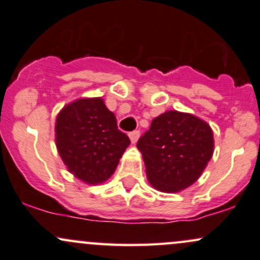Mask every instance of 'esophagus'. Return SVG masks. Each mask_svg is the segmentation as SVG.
Instances as JSON below:
<instances>
[{
	"label": "esophagus",
	"instance_id": "34e87169",
	"mask_svg": "<svg viewBox=\"0 0 260 260\" xmlns=\"http://www.w3.org/2000/svg\"><path fill=\"white\" fill-rule=\"evenodd\" d=\"M139 136H140V133H139L138 130H136V131H131V133H129L130 141L133 142V144H136V142H138Z\"/></svg>",
	"mask_w": 260,
	"mask_h": 260
}]
</instances>
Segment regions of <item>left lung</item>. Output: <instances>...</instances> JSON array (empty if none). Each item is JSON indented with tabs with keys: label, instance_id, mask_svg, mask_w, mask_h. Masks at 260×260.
I'll use <instances>...</instances> for the list:
<instances>
[{
	"label": "left lung",
	"instance_id": "obj_1",
	"mask_svg": "<svg viewBox=\"0 0 260 260\" xmlns=\"http://www.w3.org/2000/svg\"><path fill=\"white\" fill-rule=\"evenodd\" d=\"M138 148L148 183L163 193H178L203 174L214 153V134L203 119L168 110L153 119Z\"/></svg>",
	"mask_w": 260,
	"mask_h": 260
}]
</instances>
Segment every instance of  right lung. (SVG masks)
<instances>
[{
    "mask_svg": "<svg viewBox=\"0 0 260 260\" xmlns=\"http://www.w3.org/2000/svg\"><path fill=\"white\" fill-rule=\"evenodd\" d=\"M55 142L67 171L89 185L109 179L130 145L101 97L66 104L56 116Z\"/></svg>",
    "mask_w": 260,
    "mask_h": 260,
    "instance_id": "right-lung-1",
    "label": "right lung"
}]
</instances>
